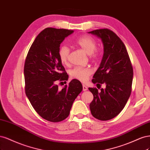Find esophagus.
Instances as JSON below:
<instances>
[{
	"mask_svg": "<svg viewBox=\"0 0 150 150\" xmlns=\"http://www.w3.org/2000/svg\"><path fill=\"white\" fill-rule=\"evenodd\" d=\"M88 90V88H87V86H86L85 85H83V91H86Z\"/></svg>",
	"mask_w": 150,
	"mask_h": 150,
	"instance_id": "obj_1",
	"label": "esophagus"
}]
</instances>
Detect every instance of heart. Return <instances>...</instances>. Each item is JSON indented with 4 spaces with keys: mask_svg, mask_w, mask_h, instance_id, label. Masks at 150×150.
Returning <instances> with one entry per match:
<instances>
[{
    "mask_svg": "<svg viewBox=\"0 0 150 150\" xmlns=\"http://www.w3.org/2000/svg\"><path fill=\"white\" fill-rule=\"evenodd\" d=\"M76 44L79 46L86 54L93 59L97 58L100 53L96 49V42L92 37L88 35H83L77 38L75 41ZM70 49L66 45L60 47L59 54L60 60L63 64H67L69 60ZM92 73V70L89 67H76L70 71V75L73 78L85 82L88 80L89 76Z\"/></svg>",
    "mask_w": 150,
    "mask_h": 150,
    "instance_id": "heart-1",
    "label": "heart"
}]
</instances>
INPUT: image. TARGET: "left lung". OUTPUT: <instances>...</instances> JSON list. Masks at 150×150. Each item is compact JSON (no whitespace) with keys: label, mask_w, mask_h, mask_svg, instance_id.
I'll return each mask as SVG.
<instances>
[{"label":"left lung","mask_w":150,"mask_h":150,"mask_svg":"<svg viewBox=\"0 0 150 150\" xmlns=\"http://www.w3.org/2000/svg\"><path fill=\"white\" fill-rule=\"evenodd\" d=\"M88 33L100 38L103 45L102 59L91 81L106 85L100 91L88 88L93 95L90 104L91 113L98 120H109L122 112L129 98L133 77L132 65L124 43L113 31L103 28Z\"/></svg>","instance_id":"8db88e82"}]
</instances>
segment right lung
Returning a JSON list of instances; mask_svg holds the SVG:
<instances>
[{"instance_id": "right-lung-1", "label": "right lung", "mask_w": 150, "mask_h": 150, "mask_svg": "<svg viewBox=\"0 0 150 150\" xmlns=\"http://www.w3.org/2000/svg\"><path fill=\"white\" fill-rule=\"evenodd\" d=\"M74 30L47 28L35 38L24 65L25 93L33 108L49 122H59L68 117L72 104L83 89L81 82L73 79L59 89L58 80H67L60 60V43Z\"/></svg>"}]
</instances>
